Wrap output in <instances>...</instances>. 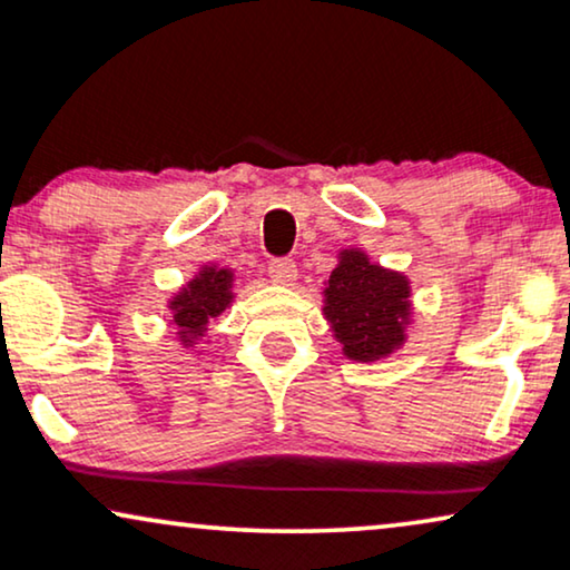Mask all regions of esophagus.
<instances>
[{
  "label": "esophagus",
  "mask_w": 570,
  "mask_h": 570,
  "mask_svg": "<svg viewBox=\"0 0 570 570\" xmlns=\"http://www.w3.org/2000/svg\"><path fill=\"white\" fill-rule=\"evenodd\" d=\"M269 277L275 279L277 285H291L295 277H298V267H295L293 258H272L269 262Z\"/></svg>",
  "instance_id": "obj_1"
}]
</instances>
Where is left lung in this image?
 <instances>
[{
  "instance_id": "8db88e82",
  "label": "left lung",
  "mask_w": 570,
  "mask_h": 570,
  "mask_svg": "<svg viewBox=\"0 0 570 570\" xmlns=\"http://www.w3.org/2000/svg\"><path fill=\"white\" fill-rule=\"evenodd\" d=\"M409 279L372 264L361 250H343L324 291V316L353 361L390 356L405 340Z\"/></svg>"
}]
</instances>
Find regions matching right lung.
Masks as SVG:
<instances>
[{"instance_id":"right-lung-1","label":"right lung","mask_w":570,"mask_h":570,"mask_svg":"<svg viewBox=\"0 0 570 570\" xmlns=\"http://www.w3.org/2000/svg\"><path fill=\"white\" fill-rule=\"evenodd\" d=\"M233 272L204 267L180 293L169 301L173 322L180 327L183 345H194L206 332V324L225 312L233 303Z\"/></svg>"}]
</instances>
